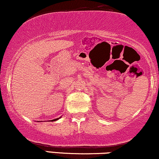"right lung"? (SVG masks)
<instances>
[{
	"mask_svg": "<svg viewBox=\"0 0 159 159\" xmlns=\"http://www.w3.org/2000/svg\"><path fill=\"white\" fill-rule=\"evenodd\" d=\"M60 117H61V116H60ZM59 118H57V119H55V120H52V121H56V120H59Z\"/></svg>",
	"mask_w": 159,
	"mask_h": 159,
	"instance_id": "right-lung-1",
	"label": "right lung"
}]
</instances>
